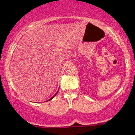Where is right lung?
I'll list each match as a JSON object with an SVG mask.
<instances>
[{
	"instance_id": "add662e5",
	"label": "right lung",
	"mask_w": 135,
	"mask_h": 135,
	"mask_svg": "<svg viewBox=\"0 0 135 135\" xmlns=\"http://www.w3.org/2000/svg\"><path fill=\"white\" fill-rule=\"evenodd\" d=\"M58 91H57V92H56V94H55V95H54V96H53V97H52V98H50V99H49V100H48L47 102H48V101H49V100H52V98H54V97H55L56 95V94H57V93H58Z\"/></svg>"
}]
</instances>
